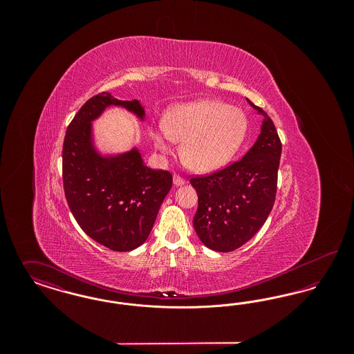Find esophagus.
Listing matches in <instances>:
<instances>
[{"mask_svg":"<svg viewBox=\"0 0 354 354\" xmlns=\"http://www.w3.org/2000/svg\"><path fill=\"white\" fill-rule=\"evenodd\" d=\"M185 183V180L182 178V176H179V175H174V185H176V187H179V185H183Z\"/></svg>","mask_w":354,"mask_h":354,"instance_id":"esophagus-1","label":"esophagus"}]
</instances>
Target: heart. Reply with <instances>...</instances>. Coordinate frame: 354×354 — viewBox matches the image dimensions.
Instances as JSON below:
<instances>
[{"mask_svg":"<svg viewBox=\"0 0 354 354\" xmlns=\"http://www.w3.org/2000/svg\"><path fill=\"white\" fill-rule=\"evenodd\" d=\"M243 110L214 100L191 102L171 109L163 126L151 129L152 142L163 155L174 143L182 145V159L188 169L212 171L227 165L241 147L247 134Z\"/></svg>","mask_w":354,"mask_h":354,"instance_id":"obj_1","label":"heart"}]
</instances>
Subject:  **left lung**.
<instances>
[{
	"mask_svg": "<svg viewBox=\"0 0 354 354\" xmlns=\"http://www.w3.org/2000/svg\"><path fill=\"white\" fill-rule=\"evenodd\" d=\"M261 133L239 160L209 175L191 178L198 192L194 228L203 244L218 252L235 251L263 227L273 208L281 140L263 109Z\"/></svg>",
	"mask_w": 354,
	"mask_h": 354,
	"instance_id": "8db88e82",
	"label": "left lung"
}]
</instances>
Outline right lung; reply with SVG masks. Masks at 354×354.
<instances>
[{"label": "right lung", "instance_id": "right-lung-1", "mask_svg": "<svg viewBox=\"0 0 354 354\" xmlns=\"http://www.w3.org/2000/svg\"><path fill=\"white\" fill-rule=\"evenodd\" d=\"M109 106H122L145 118L139 102L119 101L110 93L86 102L65 135L64 189L68 208L86 235L109 250L127 252L147 240L171 189L172 175L147 167L138 149L110 156L95 150L91 122Z\"/></svg>", "mask_w": 354, "mask_h": 354}]
</instances>
